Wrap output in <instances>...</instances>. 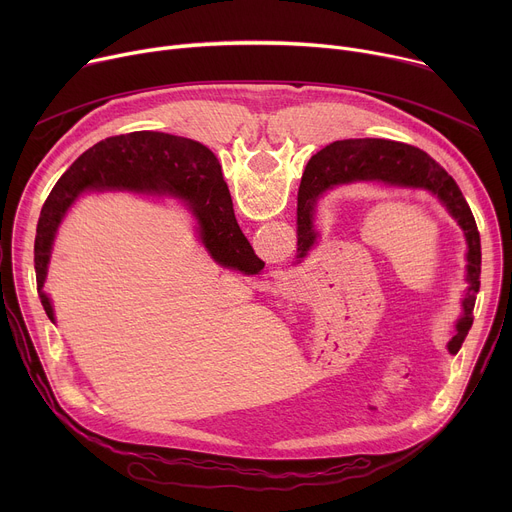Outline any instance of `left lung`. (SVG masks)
<instances>
[{"mask_svg": "<svg viewBox=\"0 0 512 512\" xmlns=\"http://www.w3.org/2000/svg\"><path fill=\"white\" fill-rule=\"evenodd\" d=\"M196 150L200 154V162L204 168V178L214 182V186L223 188H206L202 192H221L229 194L225 190V180L221 172V164H218L216 156L204 148L202 143H196ZM314 184L308 192L300 190L298 194V255L296 263H302L310 251L318 245V229L314 225L316 216V202L322 198L326 190H332L336 186L344 184H379L387 188H403V190H425L433 194L448 214L458 223V227L464 233L466 239V294L462 298V310L464 316L456 324V336L448 342L450 354H458L462 342L468 336V330L472 326V312L476 304V294L480 289V263H482V251H480V233L474 221V214L454 182V178L437 164L433 158H429L425 152L413 145L389 141V139H344L334 141L320 150L310 164ZM225 196H204L200 202L208 210L225 208L229 204V198Z\"/></svg>", "mask_w": 512, "mask_h": 512, "instance_id": "obj_1", "label": "left lung"}]
</instances>
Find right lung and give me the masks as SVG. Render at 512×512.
I'll return each instance as SVG.
<instances>
[{
  "label": "right lung",
  "mask_w": 512,
  "mask_h": 512,
  "mask_svg": "<svg viewBox=\"0 0 512 512\" xmlns=\"http://www.w3.org/2000/svg\"><path fill=\"white\" fill-rule=\"evenodd\" d=\"M206 188L218 190L223 186H214V182L204 178L200 154L192 139L158 131H133L93 145L56 182L40 212L34 267L46 316L56 322L52 302L44 291L56 231L72 202L87 190L174 196L182 200L196 218L198 237L218 265L237 269L245 275L259 273L265 263L255 255L237 225L231 194L226 196L230 198V204L225 209L208 211L199 200L204 195L225 194L202 192ZM225 190L229 192L227 184Z\"/></svg>",
  "instance_id": "1"
}]
</instances>
